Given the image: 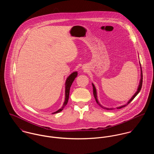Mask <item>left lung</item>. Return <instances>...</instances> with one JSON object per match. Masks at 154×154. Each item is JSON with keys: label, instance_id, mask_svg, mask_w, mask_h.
I'll return each instance as SVG.
<instances>
[{"label": "left lung", "instance_id": "8db88e82", "mask_svg": "<svg viewBox=\"0 0 154 154\" xmlns=\"http://www.w3.org/2000/svg\"><path fill=\"white\" fill-rule=\"evenodd\" d=\"M139 64H140V81H139V85H138V87H137V91L135 92V93L134 94V96L131 97V99L128 102V103H126V104H124V105H122V106H119V107H117L116 108L117 109H120V108H122V107H125V106H126V105H128L129 103L131 102H132V100L137 96V94L139 93V91H140V89H141V88H142V80H143V75H142V67H141V66H140V62H139ZM92 85H93V95H94V99H95V100H96V102L101 107H102L103 109H106V110H113V108H108V107H104V106H102L99 102V100H98V99H97V91H96V87H95V85H94V84L93 83H92Z\"/></svg>", "mask_w": 154, "mask_h": 154}]
</instances>
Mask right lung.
<instances>
[{
	"label": "right lung",
	"mask_w": 154,
	"mask_h": 154,
	"mask_svg": "<svg viewBox=\"0 0 154 154\" xmlns=\"http://www.w3.org/2000/svg\"><path fill=\"white\" fill-rule=\"evenodd\" d=\"M77 71H74L73 72H72L69 77L67 78L66 81V83H65V100L63 103V106L58 109L57 111L52 113V114H55V113H57L58 112H60L61 111H62L63 110V109L64 108V107L66 106V104L68 103V100L69 99V89L70 87L71 86V85L72 83V82H74V79H75V77L77 76Z\"/></svg>",
	"instance_id": "1"
}]
</instances>
